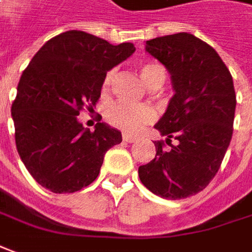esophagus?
I'll use <instances>...</instances> for the list:
<instances>
[{"mask_svg": "<svg viewBox=\"0 0 252 252\" xmlns=\"http://www.w3.org/2000/svg\"><path fill=\"white\" fill-rule=\"evenodd\" d=\"M122 140H123V141H125V143H129V144L137 141L136 137H131V136H129V134H123Z\"/></svg>", "mask_w": 252, "mask_h": 252, "instance_id": "esophagus-1", "label": "esophagus"}]
</instances>
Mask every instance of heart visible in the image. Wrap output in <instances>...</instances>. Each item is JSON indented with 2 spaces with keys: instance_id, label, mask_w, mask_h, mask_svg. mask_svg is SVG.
<instances>
[{
  "instance_id": "heart-1",
  "label": "heart",
  "mask_w": 252,
  "mask_h": 252,
  "mask_svg": "<svg viewBox=\"0 0 252 252\" xmlns=\"http://www.w3.org/2000/svg\"><path fill=\"white\" fill-rule=\"evenodd\" d=\"M115 70L107 72L104 78L103 90L108 92L114 82ZM140 76L149 89H159L166 81V68L158 62H147L140 65ZM107 119L111 126L125 133L136 134L144 126L155 119V112L149 105H134L127 103H115L107 109Z\"/></svg>"
}]
</instances>
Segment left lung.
Here are the masks:
<instances>
[{
	"instance_id": "1",
	"label": "left lung",
	"mask_w": 252,
	"mask_h": 252,
	"mask_svg": "<svg viewBox=\"0 0 252 252\" xmlns=\"http://www.w3.org/2000/svg\"><path fill=\"white\" fill-rule=\"evenodd\" d=\"M145 49L167 68L176 93L155 125L170 148L155 141V158L138 176L152 193L184 199L206 188L221 167L233 134V79L216 49L188 32L149 39Z\"/></svg>"
}]
</instances>
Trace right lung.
I'll return each mask as SVG.
<instances>
[{
    "label": "right lung",
    "instance_id": "1",
    "mask_svg": "<svg viewBox=\"0 0 252 252\" xmlns=\"http://www.w3.org/2000/svg\"><path fill=\"white\" fill-rule=\"evenodd\" d=\"M134 45H112L85 31L71 30L49 39L31 59L12 104L15 141L32 178L53 193H72L94 181L104 155L122 143L105 123L94 131L76 116L93 109L107 71L134 53Z\"/></svg>",
    "mask_w": 252,
    "mask_h": 252
}]
</instances>
